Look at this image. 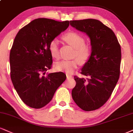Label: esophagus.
Here are the masks:
<instances>
[{
    "mask_svg": "<svg viewBox=\"0 0 133 133\" xmlns=\"http://www.w3.org/2000/svg\"><path fill=\"white\" fill-rule=\"evenodd\" d=\"M66 77H67V78H68V79H69V78L72 77V76L71 74H69L66 73Z\"/></svg>",
    "mask_w": 133,
    "mask_h": 133,
    "instance_id": "esophagus-1",
    "label": "esophagus"
}]
</instances>
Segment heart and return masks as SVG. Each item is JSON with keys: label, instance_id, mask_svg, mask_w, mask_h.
I'll return each mask as SVG.
<instances>
[{"label": "heart", "instance_id": "obj_1", "mask_svg": "<svg viewBox=\"0 0 133 133\" xmlns=\"http://www.w3.org/2000/svg\"><path fill=\"white\" fill-rule=\"evenodd\" d=\"M64 41L75 48L72 60H62L55 64V69L58 71L72 73L78 68L80 64H85L90 59L92 55V47L85 43V39L81 35L74 31L69 32L62 36ZM48 49L51 56L55 59L59 57V48L58 39H52L49 44Z\"/></svg>", "mask_w": 133, "mask_h": 133}]
</instances>
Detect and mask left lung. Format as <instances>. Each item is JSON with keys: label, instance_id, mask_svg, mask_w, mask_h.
Wrapping results in <instances>:
<instances>
[{"label": "left lung", "instance_id": "obj_1", "mask_svg": "<svg viewBox=\"0 0 133 133\" xmlns=\"http://www.w3.org/2000/svg\"><path fill=\"white\" fill-rule=\"evenodd\" d=\"M70 25L85 33L92 46L90 59L81 72L89 78L86 80L74 76L76 85L72 97L81 109L93 111L108 101L117 84L120 74L121 46L112 30L99 20H72Z\"/></svg>", "mask_w": 133, "mask_h": 133}]
</instances>
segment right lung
Listing matches in <instances>:
<instances>
[{
  "mask_svg": "<svg viewBox=\"0 0 133 133\" xmlns=\"http://www.w3.org/2000/svg\"><path fill=\"white\" fill-rule=\"evenodd\" d=\"M69 25V21L37 18L16 35L10 52V77L20 98L31 108L47 105L66 79L62 72L45 74L52 64L49 43Z\"/></svg>",
  "mask_w": 133,
  "mask_h": 133,
  "instance_id": "right-lung-1",
  "label": "right lung"
}]
</instances>
